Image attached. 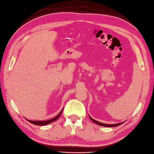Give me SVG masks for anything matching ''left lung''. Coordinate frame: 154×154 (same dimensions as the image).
<instances>
[{
  "mask_svg": "<svg viewBox=\"0 0 154 154\" xmlns=\"http://www.w3.org/2000/svg\"><path fill=\"white\" fill-rule=\"evenodd\" d=\"M89 117H90V119L91 120H92L93 122H94L95 124H98V125H99V126H105V127H116V126H119V125H121L122 124H123L124 122H121V123H118V124H103V123H101V122H98V121H96V120H95V119H92V118H91V117L89 116Z\"/></svg>",
  "mask_w": 154,
  "mask_h": 154,
  "instance_id": "obj_1",
  "label": "left lung"
}]
</instances>
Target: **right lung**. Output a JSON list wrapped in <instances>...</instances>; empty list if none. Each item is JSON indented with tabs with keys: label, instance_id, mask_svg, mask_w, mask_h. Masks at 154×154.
Segmentation results:
<instances>
[{
	"label": "right lung",
	"instance_id": "1",
	"mask_svg": "<svg viewBox=\"0 0 154 154\" xmlns=\"http://www.w3.org/2000/svg\"><path fill=\"white\" fill-rule=\"evenodd\" d=\"M62 111H63V109H62V111L60 112V113L58 115V116H56L55 118H52L51 119H49V120H46V121H32V120H29V119H27V121L30 122L31 124H33L35 125H38V126H45V125L50 124V123H51V122L56 121V119H58L59 117L60 116Z\"/></svg>",
	"mask_w": 154,
	"mask_h": 154
}]
</instances>
